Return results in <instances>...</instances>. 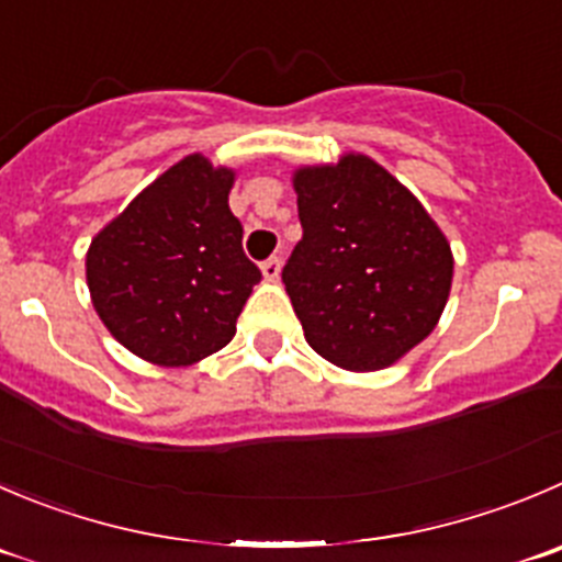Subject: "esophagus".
Wrapping results in <instances>:
<instances>
[{
  "mask_svg": "<svg viewBox=\"0 0 562 562\" xmlns=\"http://www.w3.org/2000/svg\"><path fill=\"white\" fill-rule=\"evenodd\" d=\"M261 276H265L267 281H276V278L281 276V259H278V256H270L267 261H261Z\"/></svg>",
  "mask_w": 562,
  "mask_h": 562,
  "instance_id": "esophagus-1",
  "label": "esophagus"
}]
</instances>
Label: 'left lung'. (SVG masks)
<instances>
[{
	"instance_id": "1",
	"label": "left lung",
	"mask_w": 562,
	"mask_h": 562,
	"mask_svg": "<svg viewBox=\"0 0 562 562\" xmlns=\"http://www.w3.org/2000/svg\"><path fill=\"white\" fill-rule=\"evenodd\" d=\"M295 192L303 239L281 278L306 341L341 370L394 364L445 312L450 243L364 154L295 170Z\"/></svg>"
}]
</instances>
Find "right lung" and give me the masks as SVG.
Instances as JSON below:
<instances>
[{"label":"right lung","mask_w":562,"mask_h":562,"mask_svg":"<svg viewBox=\"0 0 562 562\" xmlns=\"http://www.w3.org/2000/svg\"><path fill=\"white\" fill-rule=\"evenodd\" d=\"M232 184L234 170L190 154L90 243L85 267L95 314L151 364H195L237 334L261 272L228 210Z\"/></svg>","instance_id":"right-lung-1"}]
</instances>
